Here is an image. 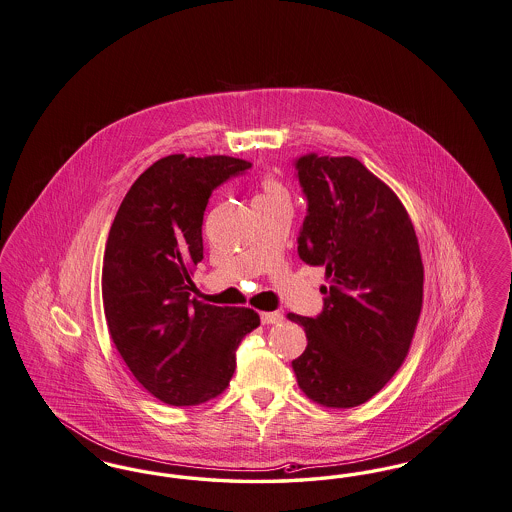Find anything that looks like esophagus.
I'll list each match as a JSON object with an SVG mask.
<instances>
[{"label":"esophagus","mask_w":512,"mask_h":512,"mask_svg":"<svg viewBox=\"0 0 512 512\" xmlns=\"http://www.w3.org/2000/svg\"><path fill=\"white\" fill-rule=\"evenodd\" d=\"M261 322H263L265 326L278 324V322H282V314H280V312H263V314H261Z\"/></svg>","instance_id":"esophagus-1"}]
</instances>
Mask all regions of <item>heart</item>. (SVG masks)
Segmentation results:
<instances>
[{
	"label": "heart",
	"instance_id": "heart-1",
	"mask_svg": "<svg viewBox=\"0 0 512 512\" xmlns=\"http://www.w3.org/2000/svg\"><path fill=\"white\" fill-rule=\"evenodd\" d=\"M253 202H280V204H289V192L286 186L276 181V179H266L263 183L261 194L255 196Z\"/></svg>",
	"mask_w": 512,
	"mask_h": 512
}]
</instances>
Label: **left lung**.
<instances>
[{"instance_id": "1", "label": "left lung", "mask_w": 512, "mask_h": 512, "mask_svg": "<svg viewBox=\"0 0 512 512\" xmlns=\"http://www.w3.org/2000/svg\"><path fill=\"white\" fill-rule=\"evenodd\" d=\"M307 196L299 257L326 266L316 318L287 314L307 348L297 383L326 408H354L383 389L408 356L423 307V261L408 211L356 158L295 160Z\"/></svg>"}]
</instances>
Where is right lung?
I'll return each instance as SVG.
<instances>
[{
  "label": "right lung",
  "instance_id": "1",
  "mask_svg": "<svg viewBox=\"0 0 512 512\" xmlns=\"http://www.w3.org/2000/svg\"><path fill=\"white\" fill-rule=\"evenodd\" d=\"M230 156L171 154L125 194L104 249L103 303L110 337L135 379L169 406H198L228 387L236 348L261 324L251 308L190 299L204 259L211 192L249 169Z\"/></svg>",
  "mask_w": 512,
  "mask_h": 512
}]
</instances>
